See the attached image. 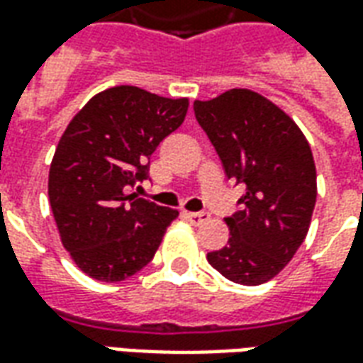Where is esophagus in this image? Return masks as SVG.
Returning a JSON list of instances; mask_svg holds the SVG:
<instances>
[{
    "mask_svg": "<svg viewBox=\"0 0 363 363\" xmlns=\"http://www.w3.org/2000/svg\"><path fill=\"white\" fill-rule=\"evenodd\" d=\"M186 220L192 223V225H202L206 221L210 220V213L208 212H189L186 213Z\"/></svg>",
    "mask_w": 363,
    "mask_h": 363,
    "instance_id": "esophagus-1",
    "label": "esophagus"
}]
</instances>
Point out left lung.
Listing matches in <instances>:
<instances>
[{
	"label": "left lung",
	"mask_w": 363,
	"mask_h": 363,
	"mask_svg": "<svg viewBox=\"0 0 363 363\" xmlns=\"http://www.w3.org/2000/svg\"><path fill=\"white\" fill-rule=\"evenodd\" d=\"M194 116L229 181L245 194L225 218L231 239L208 260L243 286L264 284L296 255L309 231L317 173L309 143L288 114L249 89L196 101Z\"/></svg>",
	"instance_id": "1"
}]
</instances>
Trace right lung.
Masks as SVG:
<instances>
[{
    "label": "right lung",
    "mask_w": 363,
    "mask_h": 363,
    "mask_svg": "<svg viewBox=\"0 0 363 363\" xmlns=\"http://www.w3.org/2000/svg\"><path fill=\"white\" fill-rule=\"evenodd\" d=\"M186 99L118 85L91 99L60 140L48 198L62 243L83 272L122 281L147 267L179 212L126 194L150 179V157L181 126Z\"/></svg>",
    "instance_id": "1"
}]
</instances>
